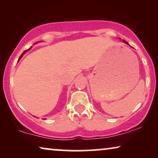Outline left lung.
I'll use <instances>...</instances> for the list:
<instances>
[{
  "label": "left lung",
  "instance_id": "obj_1",
  "mask_svg": "<svg viewBox=\"0 0 158 158\" xmlns=\"http://www.w3.org/2000/svg\"><path fill=\"white\" fill-rule=\"evenodd\" d=\"M123 41H124V42H125V43H126V44H128V42H126V41H125V40H123Z\"/></svg>",
  "mask_w": 158,
  "mask_h": 158
}]
</instances>
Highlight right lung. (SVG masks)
Returning <instances> with one entry per match:
<instances>
[{"mask_svg":"<svg viewBox=\"0 0 158 158\" xmlns=\"http://www.w3.org/2000/svg\"><path fill=\"white\" fill-rule=\"evenodd\" d=\"M31 47H30V48H29V49H31ZM27 50H28V49H27ZM27 50H26V51H24V52H23V53H22V54H21V56H20V57H19V59H20V58H21V57H22V55H23V54H24V53H25V52H27Z\"/></svg>","mask_w":158,"mask_h":158,"instance_id":"add662e5","label":"right lung"}]
</instances>
